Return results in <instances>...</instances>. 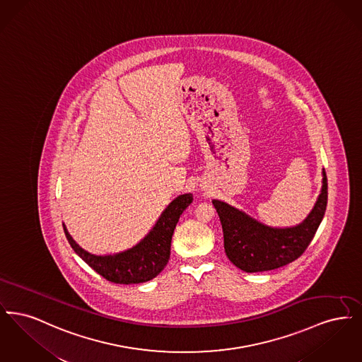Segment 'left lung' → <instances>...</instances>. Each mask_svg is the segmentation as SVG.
<instances>
[{"label":"left lung","mask_w":362,"mask_h":362,"mask_svg":"<svg viewBox=\"0 0 362 362\" xmlns=\"http://www.w3.org/2000/svg\"><path fill=\"white\" fill-rule=\"evenodd\" d=\"M327 176L310 216L292 228H272L225 202L213 199L224 232L225 254L245 273L269 272L300 258L308 248L327 207Z\"/></svg>","instance_id":"8db88e82"}]
</instances>
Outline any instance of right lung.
<instances>
[{
  "label": "right lung",
  "mask_w": 362,
  "mask_h": 362,
  "mask_svg": "<svg viewBox=\"0 0 362 362\" xmlns=\"http://www.w3.org/2000/svg\"><path fill=\"white\" fill-rule=\"evenodd\" d=\"M191 202V194H183L175 198L142 240L133 248L114 255H93L88 252L73 240L65 224L62 225L74 252L98 274L114 284H141L153 279L167 266L171 254L173 230L179 217Z\"/></svg>",
  "instance_id": "1"
}]
</instances>
